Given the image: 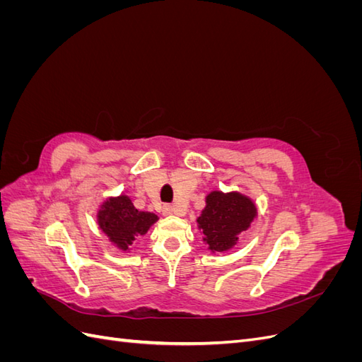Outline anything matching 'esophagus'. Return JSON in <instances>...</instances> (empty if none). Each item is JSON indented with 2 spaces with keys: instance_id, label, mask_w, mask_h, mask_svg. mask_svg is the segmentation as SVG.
Here are the masks:
<instances>
[{
  "instance_id": "1",
  "label": "esophagus",
  "mask_w": 362,
  "mask_h": 362,
  "mask_svg": "<svg viewBox=\"0 0 362 362\" xmlns=\"http://www.w3.org/2000/svg\"><path fill=\"white\" fill-rule=\"evenodd\" d=\"M163 214L164 216H170V214H177V210L172 205H164L163 206Z\"/></svg>"
}]
</instances>
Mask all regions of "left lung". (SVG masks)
Listing matches in <instances>:
<instances>
[{"label":"left lung","instance_id":"obj_1","mask_svg":"<svg viewBox=\"0 0 362 362\" xmlns=\"http://www.w3.org/2000/svg\"><path fill=\"white\" fill-rule=\"evenodd\" d=\"M257 217V206L247 196L238 192H211L205 198V208L198 217V228L211 252L233 249L238 235Z\"/></svg>","mask_w":362,"mask_h":362}]
</instances>
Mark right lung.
I'll return each instance as SVG.
<instances>
[{"label": "right lung", "instance_id": "add662e5", "mask_svg": "<svg viewBox=\"0 0 362 362\" xmlns=\"http://www.w3.org/2000/svg\"><path fill=\"white\" fill-rule=\"evenodd\" d=\"M158 221L154 213L139 211L127 194L108 198L98 211V225L120 250H129L137 237L145 235Z\"/></svg>", "mask_w": 362, "mask_h": 362}]
</instances>
